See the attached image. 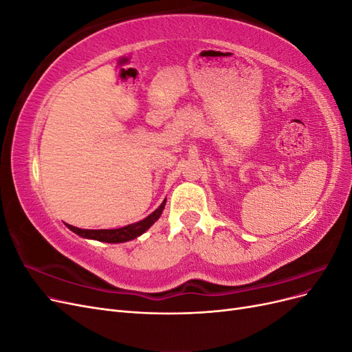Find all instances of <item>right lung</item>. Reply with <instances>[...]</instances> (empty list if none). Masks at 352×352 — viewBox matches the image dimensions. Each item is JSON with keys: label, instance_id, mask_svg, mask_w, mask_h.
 <instances>
[{"label": "right lung", "instance_id": "obj_1", "mask_svg": "<svg viewBox=\"0 0 352 352\" xmlns=\"http://www.w3.org/2000/svg\"><path fill=\"white\" fill-rule=\"evenodd\" d=\"M166 206V199L162 202L157 210H154L150 216L145 217L141 221L132 223V225H127L119 229H79L74 228L72 225H66L72 232L76 233V235L85 238V239H94V241H100V242H107V243H120V242H127L132 241L138 236H141L144 232L150 229L154 223L162 216V212Z\"/></svg>", "mask_w": 352, "mask_h": 352}]
</instances>
